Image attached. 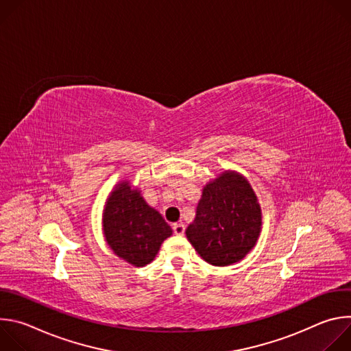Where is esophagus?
I'll return each instance as SVG.
<instances>
[{"label":"esophagus","mask_w":351,"mask_h":351,"mask_svg":"<svg viewBox=\"0 0 351 351\" xmlns=\"http://www.w3.org/2000/svg\"><path fill=\"white\" fill-rule=\"evenodd\" d=\"M184 225L182 223V222H178V223H173V232H175V234H179V236H182L183 233H184Z\"/></svg>","instance_id":"34e87169"}]
</instances>
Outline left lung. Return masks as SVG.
<instances>
[{"label": "left lung", "mask_w": 351, "mask_h": 351, "mask_svg": "<svg viewBox=\"0 0 351 351\" xmlns=\"http://www.w3.org/2000/svg\"><path fill=\"white\" fill-rule=\"evenodd\" d=\"M261 226L256 191L245 176L229 169L204 186L186 236L206 263L228 267L252 252Z\"/></svg>", "instance_id": "1"}]
</instances>
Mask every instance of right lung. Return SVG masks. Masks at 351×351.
Masks as SVG:
<instances>
[{"label": "right lung", "instance_id": "obj_1", "mask_svg": "<svg viewBox=\"0 0 351 351\" xmlns=\"http://www.w3.org/2000/svg\"><path fill=\"white\" fill-rule=\"evenodd\" d=\"M103 233L115 256L133 267H144L156 258L172 229L156 208L145 203L141 191L123 179L107 197Z\"/></svg>", "mask_w": 351, "mask_h": 351}]
</instances>
